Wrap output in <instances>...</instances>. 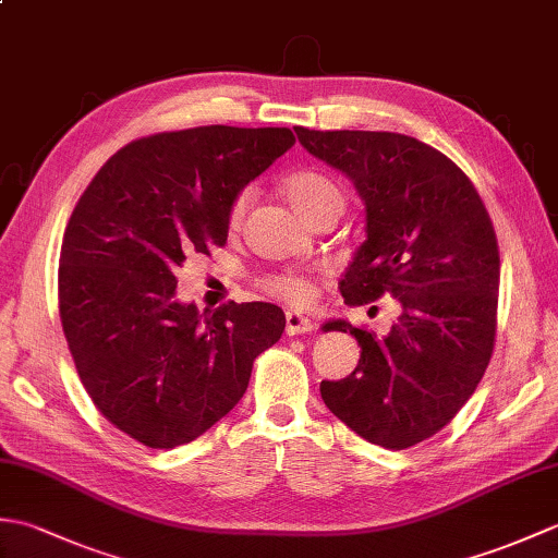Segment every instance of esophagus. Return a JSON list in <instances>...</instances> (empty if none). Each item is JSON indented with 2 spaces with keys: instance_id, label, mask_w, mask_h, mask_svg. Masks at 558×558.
<instances>
[{
  "instance_id": "1",
  "label": "esophagus",
  "mask_w": 558,
  "mask_h": 558,
  "mask_svg": "<svg viewBox=\"0 0 558 558\" xmlns=\"http://www.w3.org/2000/svg\"><path fill=\"white\" fill-rule=\"evenodd\" d=\"M314 330V322L310 316H302L298 312H288L286 314V333L288 336H302Z\"/></svg>"
}]
</instances>
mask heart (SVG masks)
<instances>
[{
  "instance_id": "b5f03b06",
  "label": "heart",
  "mask_w": 558,
  "mask_h": 558,
  "mask_svg": "<svg viewBox=\"0 0 558 558\" xmlns=\"http://www.w3.org/2000/svg\"><path fill=\"white\" fill-rule=\"evenodd\" d=\"M286 194L290 198L292 208L304 216V213H310L312 208L328 204V201H342L345 204V196H342L340 186L328 180L324 174H316V172H302V174H294L292 180L286 184ZM248 204V194H242L240 198L232 204L230 210V222L236 225L242 220L244 210ZM268 290L272 294H278L280 300H286L290 304H306L314 298V286L310 278L298 276V272H288V276H278L268 282Z\"/></svg>"
}]
</instances>
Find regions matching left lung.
Returning <instances> with one entry per match:
<instances>
[{
	"instance_id": "1",
	"label": "left lung",
	"mask_w": 558,
	"mask_h": 558,
	"mask_svg": "<svg viewBox=\"0 0 558 558\" xmlns=\"http://www.w3.org/2000/svg\"><path fill=\"white\" fill-rule=\"evenodd\" d=\"M300 144L357 189L366 240L340 292L348 304L400 302L384 338L333 318L360 342L348 378L324 381L326 408L354 434L384 448L434 436L475 393L487 369L499 302V244L477 189L453 160L390 132H314Z\"/></svg>"
}]
</instances>
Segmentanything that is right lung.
Listing matches in <instances>:
<instances>
[{
  "label": "right lung",
  "instance_id": "add662e5",
  "mask_svg": "<svg viewBox=\"0 0 558 558\" xmlns=\"http://www.w3.org/2000/svg\"><path fill=\"white\" fill-rule=\"evenodd\" d=\"M294 146L286 126H196L132 141L102 165L66 222L59 316L83 388L148 448L194 441L248 386L286 314L177 300L186 254L228 242L242 189Z\"/></svg>",
  "mask_w": 558,
  "mask_h": 558
}]
</instances>
